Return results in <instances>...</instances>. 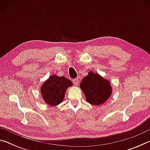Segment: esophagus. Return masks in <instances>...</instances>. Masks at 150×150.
Returning a JSON list of instances; mask_svg holds the SVG:
<instances>
[{
  "label": "esophagus",
  "mask_w": 150,
  "mask_h": 150,
  "mask_svg": "<svg viewBox=\"0 0 150 150\" xmlns=\"http://www.w3.org/2000/svg\"><path fill=\"white\" fill-rule=\"evenodd\" d=\"M73 83H74L75 85H77L79 84V79L77 78H75L73 80Z\"/></svg>",
  "instance_id": "esophagus-1"
}]
</instances>
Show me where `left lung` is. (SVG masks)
Here are the masks:
<instances>
[{
  "instance_id": "1",
  "label": "left lung",
  "mask_w": 150,
  "mask_h": 150,
  "mask_svg": "<svg viewBox=\"0 0 150 150\" xmlns=\"http://www.w3.org/2000/svg\"><path fill=\"white\" fill-rule=\"evenodd\" d=\"M80 87L85 95L86 100L91 105L98 106L105 103L110 96L111 86L107 80H105L98 73H88V75L83 79Z\"/></svg>"
}]
</instances>
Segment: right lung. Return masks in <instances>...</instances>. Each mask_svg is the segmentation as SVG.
Returning a JSON list of instances; mask_svg holds the SVG:
<instances>
[{"label": "right lung", "instance_id": "add662e5", "mask_svg": "<svg viewBox=\"0 0 150 150\" xmlns=\"http://www.w3.org/2000/svg\"><path fill=\"white\" fill-rule=\"evenodd\" d=\"M72 85L71 81L64 76H51L41 87V93L44 101L51 106L59 105L63 100L66 90Z\"/></svg>", "mask_w": 150, "mask_h": 150}]
</instances>
